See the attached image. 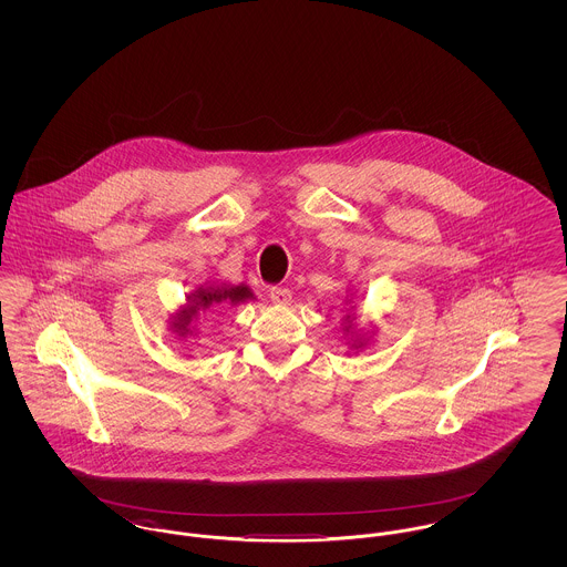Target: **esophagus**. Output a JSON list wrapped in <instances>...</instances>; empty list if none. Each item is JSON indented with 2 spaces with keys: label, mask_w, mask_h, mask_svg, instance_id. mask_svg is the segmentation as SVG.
Returning <instances> with one entry per match:
<instances>
[{
  "label": "esophagus",
  "mask_w": 567,
  "mask_h": 567,
  "mask_svg": "<svg viewBox=\"0 0 567 567\" xmlns=\"http://www.w3.org/2000/svg\"><path fill=\"white\" fill-rule=\"evenodd\" d=\"M270 299L274 303H280V306H287V303H291V291L287 289V287H271L270 289Z\"/></svg>",
  "instance_id": "obj_1"
}]
</instances>
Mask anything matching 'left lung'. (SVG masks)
<instances>
[{
	"label": "left lung",
	"instance_id": "8db88e82",
	"mask_svg": "<svg viewBox=\"0 0 567 567\" xmlns=\"http://www.w3.org/2000/svg\"><path fill=\"white\" fill-rule=\"evenodd\" d=\"M347 319H351V317H347Z\"/></svg>",
	"mask_w": 567,
	"mask_h": 567
}]
</instances>
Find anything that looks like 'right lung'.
Masks as SVG:
<instances>
[{"label": "right lung", "instance_id": "obj_1", "mask_svg": "<svg viewBox=\"0 0 567 567\" xmlns=\"http://www.w3.org/2000/svg\"><path fill=\"white\" fill-rule=\"evenodd\" d=\"M248 297H252L250 293V289L248 287H225V289H197L193 296L189 297V306L181 312V315H176V319H174V329L176 331H181V336H185V333H189V323L193 321V317L199 312V310H208V308H213V306H236V303H240L244 299H248Z\"/></svg>", "mask_w": 567, "mask_h": 567}]
</instances>
